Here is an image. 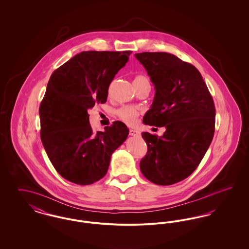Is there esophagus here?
Instances as JSON below:
<instances>
[{
    "label": "esophagus",
    "mask_w": 249,
    "mask_h": 249,
    "mask_svg": "<svg viewBox=\"0 0 249 249\" xmlns=\"http://www.w3.org/2000/svg\"><path fill=\"white\" fill-rule=\"evenodd\" d=\"M130 135L131 136H140V131L136 130H130Z\"/></svg>",
    "instance_id": "34e87169"
}]
</instances>
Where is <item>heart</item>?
<instances>
[{
	"mask_svg": "<svg viewBox=\"0 0 249 249\" xmlns=\"http://www.w3.org/2000/svg\"><path fill=\"white\" fill-rule=\"evenodd\" d=\"M146 82H149V81L143 75H137L133 80V84H135V85L146 83ZM117 114H118L119 119H122L126 123L133 124L137 119V117L139 116V110L136 107L127 106V107H121L120 109H119Z\"/></svg>",
	"mask_w": 249,
	"mask_h": 249,
	"instance_id": "obj_1",
	"label": "heart"
}]
</instances>
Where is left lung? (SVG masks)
Wrapping results in <instances>:
<instances>
[{
  "instance_id": "8db88e82",
  "label": "left lung",
  "mask_w": 249,
  "mask_h": 249,
  "mask_svg": "<svg viewBox=\"0 0 249 249\" xmlns=\"http://www.w3.org/2000/svg\"><path fill=\"white\" fill-rule=\"evenodd\" d=\"M155 87V97L142 122L165 127L162 136L142 132L147 153L140 161L143 177L173 185L196 170L213 140V98L196 67L166 52L134 55Z\"/></svg>"
}]
</instances>
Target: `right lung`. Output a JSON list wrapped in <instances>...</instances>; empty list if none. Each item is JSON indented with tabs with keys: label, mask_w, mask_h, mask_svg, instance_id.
I'll return each mask as SVG.
<instances>
[{
	"label": "right lung",
	"mask_w": 249,
	"mask_h": 249,
	"mask_svg": "<svg viewBox=\"0 0 249 249\" xmlns=\"http://www.w3.org/2000/svg\"><path fill=\"white\" fill-rule=\"evenodd\" d=\"M131 51H83L53 71L39 107L41 140L52 165L66 180L90 185L107 175L113 152L129 129L115 121L93 132L88 110L107 102L109 85Z\"/></svg>",
	"instance_id": "obj_1"
}]
</instances>
